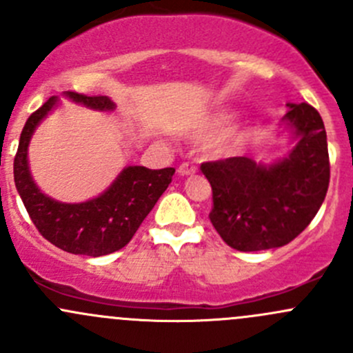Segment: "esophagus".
Returning <instances> with one entry per match:
<instances>
[{
    "instance_id": "obj_1",
    "label": "esophagus",
    "mask_w": 353,
    "mask_h": 353,
    "mask_svg": "<svg viewBox=\"0 0 353 353\" xmlns=\"http://www.w3.org/2000/svg\"><path fill=\"white\" fill-rule=\"evenodd\" d=\"M196 172V167L193 165V163H190V162H183L179 165V169H177V174H179V176H193V174Z\"/></svg>"
}]
</instances>
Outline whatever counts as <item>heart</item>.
<instances>
[{"label": "heart", "mask_w": 353, "mask_h": 353, "mask_svg": "<svg viewBox=\"0 0 353 353\" xmlns=\"http://www.w3.org/2000/svg\"><path fill=\"white\" fill-rule=\"evenodd\" d=\"M232 119H234L232 112H229V110H220V112L213 114V116L210 117L206 128H208V130H212V131L222 130V128H225L227 124H229ZM241 141H243V137H241L237 131H229V133L223 134L222 140L216 143V148H215L216 154H220V155L232 154V152L236 150L237 147H239Z\"/></svg>", "instance_id": "obj_1"}]
</instances>
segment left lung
Returning a JSON list of instances; mask_svg holds the SVG:
<instances>
[{"label": "left lung", "instance_id": "obj_1", "mask_svg": "<svg viewBox=\"0 0 353 353\" xmlns=\"http://www.w3.org/2000/svg\"><path fill=\"white\" fill-rule=\"evenodd\" d=\"M283 124L295 147L270 165L249 157L201 163L210 181V222L230 248L265 251L294 241L311 223L330 184L325 124L309 104H288Z\"/></svg>", "mask_w": 353, "mask_h": 353}]
</instances>
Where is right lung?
Returning <instances> with one entry per match:
<instances>
[{
    "label": "right lung",
    "mask_w": 353,
    "mask_h": 353,
    "mask_svg": "<svg viewBox=\"0 0 353 353\" xmlns=\"http://www.w3.org/2000/svg\"><path fill=\"white\" fill-rule=\"evenodd\" d=\"M71 101L95 110L116 108L105 95L65 92ZM58 104L51 97L25 123L20 134L19 150L13 162L15 186L32 222L44 239L71 254L97 256L119 251L131 241L145 216L152 212L172 181L174 167L152 170L141 165H130L116 177L101 196L83 203H61L42 193L28 170L27 150L35 128Z\"/></svg>",
    "instance_id": "obj_1"
}]
</instances>
